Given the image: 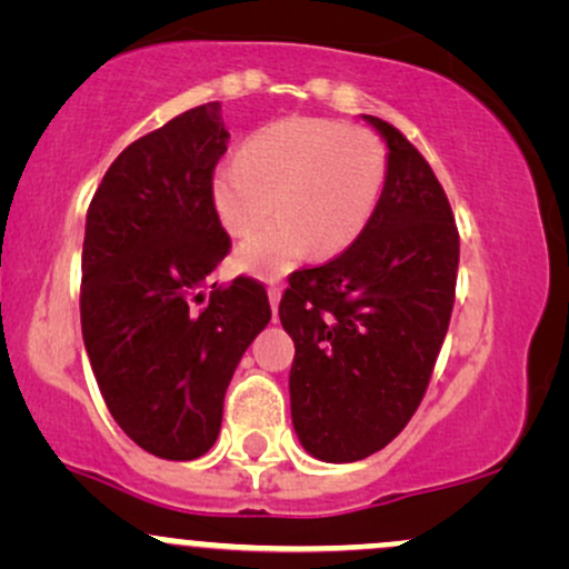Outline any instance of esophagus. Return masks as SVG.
Here are the masks:
<instances>
[{"instance_id":"34e87169","label":"esophagus","mask_w":569,"mask_h":569,"mask_svg":"<svg viewBox=\"0 0 569 569\" xmlns=\"http://www.w3.org/2000/svg\"><path fill=\"white\" fill-rule=\"evenodd\" d=\"M280 293H283V289H280V286H270V289H267V297H270L272 310H278V305H280Z\"/></svg>"}]
</instances>
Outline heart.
Instances as JSON below:
<instances>
[{
    "mask_svg": "<svg viewBox=\"0 0 569 569\" xmlns=\"http://www.w3.org/2000/svg\"><path fill=\"white\" fill-rule=\"evenodd\" d=\"M388 152L375 133L335 120L293 117L251 136L240 158L219 162L211 200L240 246L246 270L280 276L307 253L335 257L369 224L380 200Z\"/></svg>",
    "mask_w": 569,
    "mask_h": 569,
    "instance_id": "b5f03b06",
    "label": "heart"
}]
</instances>
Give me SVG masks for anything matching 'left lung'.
I'll list each match as a JSON object with an SVG mask.
<instances>
[{"label":"left lung","instance_id":"left-lung-1","mask_svg":"<svg viewBox=\"0 0 569 569\" xmlns=\"http://www.w3.org/2000/svg\"><path fill=\"white\" fill-rule=\"evenodd\" d=\"M388 141V176L363 232L339 257L289 276L278 316L293 339L291 420L326 462L380 452L407 428L455 305L460 234L443 187L401 130L363 114Z\"/></svg>","mask_w":569,"mask_h":569}]
</instances>
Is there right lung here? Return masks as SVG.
Returning a JSON list of instances; mask_svg holds the SVG:
<instances>
[{
    "instance_id": "1",
    "label": "right lung",
    "mask_w": 569,
    "mask_h": 569,
    "mask_svg": "<svg viewBox=\"0 0 569 569\" xmlns=\"http://www.w3.org/2000/svg\"><path fill=\"white\" fill-rule=\"evenodd\" d=\"M227 141L219 101L173 117L109 166L84 221V350L117 426L162 460L213 447L227 385L272 318L259 280L213 283L232 246L211 200Z\"/></svg>"
}]
</instances>
